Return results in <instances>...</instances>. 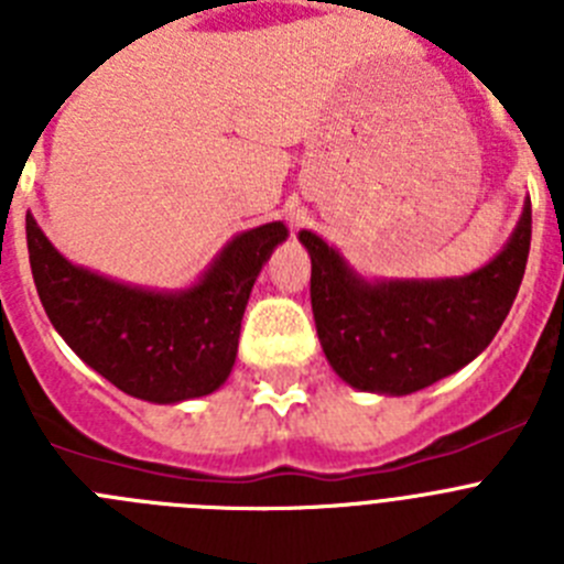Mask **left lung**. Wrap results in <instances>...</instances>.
<instances>
[{
	"instance_id": "obj_1",
	"label": "left lung",
	"mask_w": 564,
	"mask_h": 564,
	"mask_svg": "<svg viewBox=\"0 0 564 564\" xmlns=\"http://www.w3.org/2000/svg\"><path fill=\"white\" fill-rule=\"evenodd\" d=\"M311 253V305L327 361L352 390L410 395L486 350L514 305L531 248V200L491 262L452 279H364L333 246Z\"/></svg>"
}]
</instances>
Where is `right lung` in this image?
Wrapping results in <instances>:
<instances>
[{"instance_id":"right-lung-1","label":"right lung","mask_w":564,"mask_h":564,"mask_svg":"<svg viewBox=\"0 0 564 564\" xmlns=\"http://www.w3.org/2000/svg\"><path fill=\"white\" fill-rule=\"evenodd\" d=\"M24 231L33 282L58 336L118 390L152 403L212 395L226 383L253 282L288 239L285 223L242 231L194 285L154 291L73 265L30 212Z\"/></svg>"}]
</instances>
